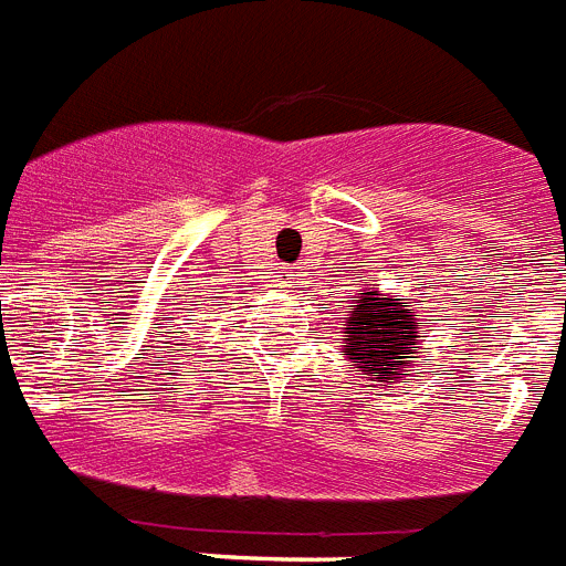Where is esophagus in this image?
<instances>
[{"label": "esophagus", "instance_id": "obj_1", "mask_svg": "<svg viewBox=\"0 0 566 566\" xmlns=\"http://www.w3.org/2000/svg\"><path fill=\"white\" fill-rule=\"evenodd\" d=\"M283 286H297V274H295V271H286V274H283Z\"/></svg>", "mask_w": 566, "mask_h": 566}]
</instances>
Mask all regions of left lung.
<instances>
[{"mask_svg":"<svg viewBox=\"0 0 566 566\" xmlns=\"http://www.w3.org/2000/svg\"><path fill=\"white\" fill-rule=\"evenodd\" d=\"M406 304L409 297L359 292L345 321L342 356L354 359L370 382H400L406 365L418 359L411 347L420 342V324Z\"/></svg>","mask_w":566,"mask_h":566,"instance_id":"1","label":"left lung"}]
</instances>
